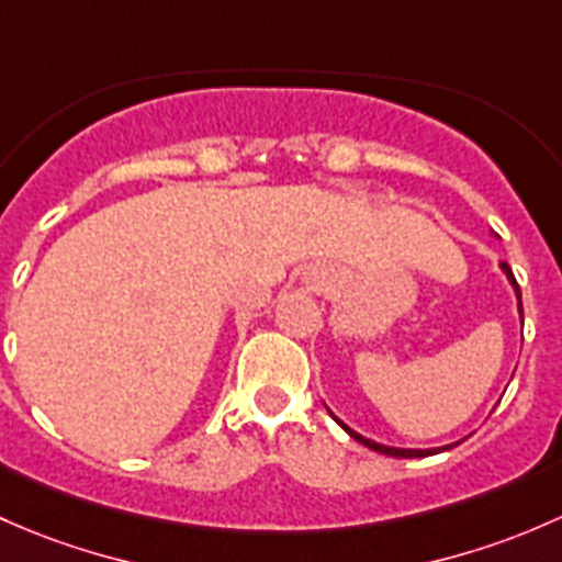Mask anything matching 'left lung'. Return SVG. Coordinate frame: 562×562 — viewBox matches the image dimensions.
<instances>
[{
    "label": "left lung",
    "instance_id": "obj_1",
    "mask_svg": "<svg viewBox=\"0 0 562 562\" xmlns=\"http://www.w3.org/2000/svg\"><path fill=\"white\" fill-rule=\"evenodd\" d=\"M501 270L503 273H506V279H508V283H512V289H514V294H517V311H519V319H522V294H519V286H517V279H514V273H512V268H508L506 262H501ZM329 416H333L335 422H338L340 427H344L346 432H349L351 438H355L357 443H362V447H368V449H373V452H379V454H386V457H406V460H411V457H430V454H438V452H447V449H452V447H457V443H447V447H438V449H401V447H386V443H375V441H370V438H366V436H360V432L357 430H351L349 425H346V422H340L338 416L333 414V411H329Z\"/></svg>",
    "mask_w": 562,
    "mask_h": 562
}]
</instances>
